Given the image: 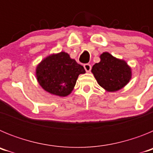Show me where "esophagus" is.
Masks as SVG:
<instances>
[{"instance_id":"1","label":"esophagus","mask_w":153,"mask_h":153,"mask_svg":"<svg viewBox=\"0 0 153 153\" xmlns=\"http://www.w3.org/2000/svg\"><path fill=\"white\" fill-rule=\"evenodd\" d=\"M83 67H84V69L86 72H90V70H91V65L89 64V63H86V64H84Z\"/></svg>"}]
</instances>
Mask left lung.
Here are the masks:
<instances>
[{"label":"left lung","instance_id":"obj_1","mask_svg":"<svg viewBox=\"0 0 153 153\" xmlns=\"http://www.w3.org/2000/svg\"><path fill=\"white\" fill-rule=\"evenodd\" d=\"M100 61L93 66L91 72L101 87L108 92L121 90L132 78V69L123 60L104 52Z\"/></svg>","mask_w":153,"mask_h":153}]
</instances>
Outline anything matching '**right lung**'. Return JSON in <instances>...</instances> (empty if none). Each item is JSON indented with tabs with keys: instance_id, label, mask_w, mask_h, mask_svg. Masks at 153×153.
I'll list each match as a JSON object with an SVG mask.
<instances>
[{
	"instance_id": "right-lung-1",
	"label": "right lung",
	"mask_w": 153,
	"mask_h": 153,
	"mask_svg": "<svg viewBox=\"0 0 153 153\" xmlns=\"http://www.w3.org/2000/svg\"><path fill=\"white\" fill-rule=\"evenodd\" d=\"M85 73L83 66L63 51L42 60L36 66V77L45 91L63 97L71 93L79 75Z\"/></svg>"
}]
</instances>
